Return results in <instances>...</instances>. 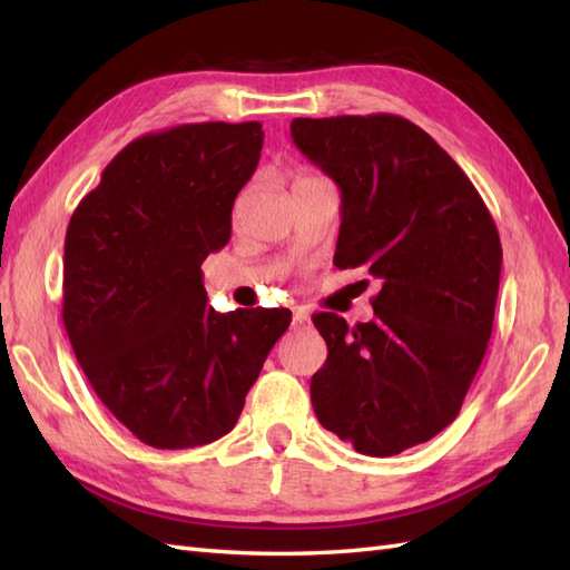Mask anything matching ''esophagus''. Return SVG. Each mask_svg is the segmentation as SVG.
Wrapping results in <instances>:
<instances>
[{
	"mask_svg": "<svg viewBox=\"0 0 570 570\" xmlns=\"http://www.w3.org/2000/svg\"><path fill=\"white\" fill-rule=\"evenodd\" d=\"M308 323V311L306 308H296L294 311V328H301V325Z\"/></svg>",
	"mask_w": 570,
	"mask_h": 570,
	"instance_id": "obj_1",
	"label": "esophagus"
}]
</instances>
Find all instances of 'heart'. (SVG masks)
<instances>
[{"label": "heart", "instance_id": "heart-1", "mask_svg": "<svg viewBox=\"0 0 570 570\" xmlns=\"http://www.w3.org/2000/svg\"><path fill=\"white\" fill-rule=\"evenodd\" d=\"M308 180H318V178H316V176H298V178H296V186H298V184H308Z\"/></svg>", "mask_w": 570, "mask_h": 570}]
</instances>
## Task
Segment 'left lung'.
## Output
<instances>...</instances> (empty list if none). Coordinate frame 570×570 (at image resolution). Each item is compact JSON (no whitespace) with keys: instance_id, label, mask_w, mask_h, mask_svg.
<instances>
[{"instance_id":"obj_1","label":"left lung","mask_w":570,"mask_h":570,"mask_svg":"<svg viewBox=\"0 0 570 570\" xmlns=\"http://www.w3.org/2000/svg\"><path fill=\"white\" fill-rule=\"evenodd\" d=\"M292 137L341 188L335 266L382 282L370 323L313 316L328 345L313 411L357 453L396 455L458 416L488 353L498 227L463 168L404 117H298Z\"/></svg>"}]
</instances>
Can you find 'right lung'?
Here are the masks:
<instances>
[{"instance_id": "obj_1", "label": "right lung", "mask_w": 570, "mask_h": 570, "mask_svg": "<svg viewBox=\"0 0 570 570\" xmlns=\"http://www.w3.org/2000/svg\"><path fill=\"white\" fill-rule=\"evenodd\" d=\"M259 122L178 125L107 164L72 213L63 325L100 402L141 443L184 451L235 429L288 308L208 306L200 264L233 233Z\"/></svg>"}]
</instances>
